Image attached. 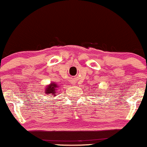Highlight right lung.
<instances>
[{
	"mask_svg": "<svg viewBox=\"0 0 147 147\" xmlns=\"http://www.w3.org/2000/svg\"><path fill=\"white\" fill-rule=\"evenodd\" d=\"M57 88H58L57 84L55 83H51L50 85H48V86H46L45 89V93L46 95L49 96H56L57 94Z\"/></svg>",
	"mask_w": 147,
	"mask_h": 147,
	"instance_id": "add662e5",
	"label": "right lung"
}]
</instances>
